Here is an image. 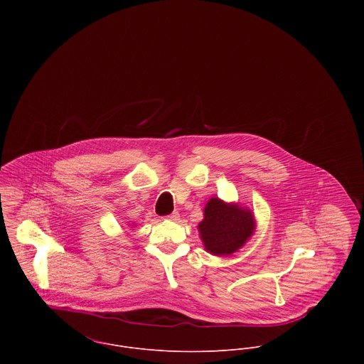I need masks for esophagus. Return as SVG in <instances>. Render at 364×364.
Segmentation results:
<instances>
[{"label": "esophagus", "mask_w": 364, "mask_h": 364, "mask_svg": "<svg viewBox=\"0 0 364 364\" xmlns=\"http://www.w3.org/2000/svg\"><path fill=\"white\" fill-rule=\"evenodd\" d=\"M179 217H181V214H179L178 211H173L171 215H168V218H169V220H172V221H178V220H179Z\"/></svg>", "instance_id": "1"}]
</instances>
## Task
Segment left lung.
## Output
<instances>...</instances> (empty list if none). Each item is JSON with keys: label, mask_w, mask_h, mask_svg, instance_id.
<instances>
[{"label": "left lung", "mask_w": 364, "mask_h": 364, "mask_svg": "<svg viewBox=\"0 0 364 364\" xmlns=\"http://www.w3.org/2000/svg\"><path fill=\"white\" fill-rule=\"evenodd\" d=\"M257 221L252 210L241 203L211 198L203 208L198 230L205 250L215 257H228L241 250L254 235Z\"/></svg>", "instance_id": "8db88e82"}]
</instances>
